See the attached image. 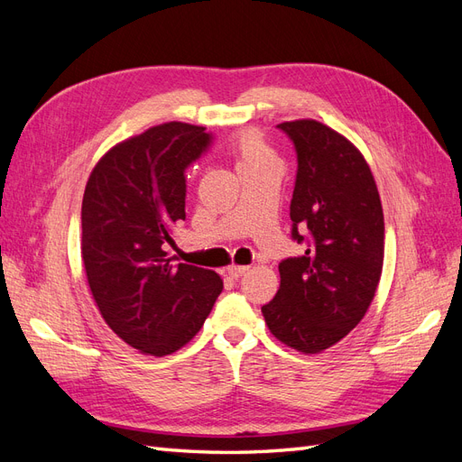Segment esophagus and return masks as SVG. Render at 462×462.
I'll list each match as a JSON object with an SVG mask.
<instances>
[{
  "mask_svg": "<svg viewBox=\"0 0 462 462\" xmlns=\"http://www.w3.org/2000/svg\"><path fill=\"white\" fill-rule=\"evenodd\" d=\"M248 272V265H229L227 268V275L231 277V279H236V277H241L243 273H246Z\"/></svg>",
  "mask_w": 462,
  "mask_h": 462,
  "instance_id": "1",
  "label": "esophagus"
}]
</instances>
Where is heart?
Instances as JSON below:
<instances>
[{"mask_svg": "<svg viewBox=\"0 0 462 462\" xmlns=\"http://www.w3.org/2000/svg\"><path fill=\"white\" fill-rule=\"evenodd\" d=\"M231 152L235 158V165L239 171L260 170L265 165H277V158L273 150L265 144L260 133L248 131L241 133L231 144Z\"/></svg>", "mask_w": 462, "mask_h": 462, "instance_id": "obj_1", "label": "heart"}]
</instances>
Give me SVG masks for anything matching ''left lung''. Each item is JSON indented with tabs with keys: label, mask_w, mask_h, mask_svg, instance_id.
Masks as SVG:
<instances>
[{
	"label": "left lung",
	"mask_w": 462,
	"mask_h": 462,
	"mask_svg": "<svg viewBox=\"0 0 462 462\" xmlns=\"http://www.w3.org/2000/svg\"><path fill=\"white\" fill-rule=\"evenodd\" d=\"M295 144L291 236L309 248L279 263L277 295L262 306L270 331L304 355L358 326L383 268V209L360 150L314 119L277 125Z\"/></svg>",
	"instance_id": "left-lung-1"
}]
</instances>
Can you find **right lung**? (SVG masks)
Segmentation results:
<instances>
[{
    "label": "right lung",
    "mask_w": 462,
    "mask_h": 462,
    "mask_svg": "<svg viewBox=\"0 0 462 462\" xmlns=\"http://www.w3.org/2000/svg\"><path fill=\"white\" fill-rule=\"evenodd\" d=\"M212 143L206 127L171 121L116 144L82 199L80 254L106 324L143 355L165 356L204 326L221 277L165 253L185 219V170Z\"/></svg>",
    "instance_id": "right-lung-1"
}]
</instances>
